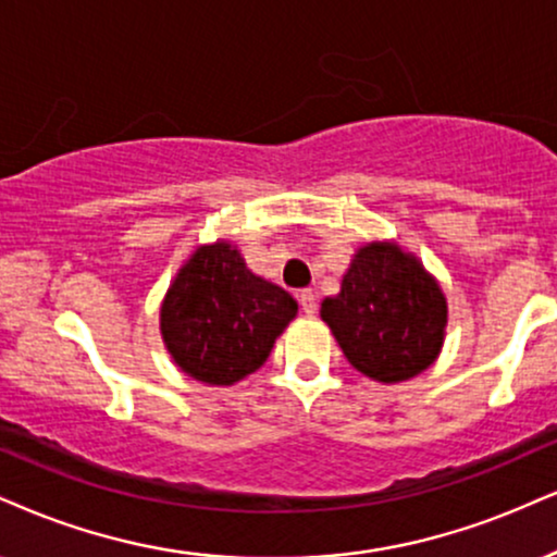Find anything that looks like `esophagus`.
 Wrapping results in <instances>:
<instances>
[{"label": "esophagus", "mask_w": 557, "mask_h": 557, "mask_svg": "<svg viewBox=\"0 0 557 557\" xmlns=\"http://www.w3.org/2000/svg\"><path fill=\"white\" fill-rule=\"evenodd\" d=\"M297 299H299V305H301V312L305 314H312L318 312V297H314V292L312 289H305V292H299L297 294Z\"/></svg>", "instance_id": "esophagus-1"}]
</instances>
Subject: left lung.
<instances>
[{
	"instance_id": "obj_1",
	"label": "left lung",
	"mask_w": 557,
	"mask_h": 557,
	"mask_svg": "<svg viewBox=\"0 0 557 557\" xmlns=\"http://www.w3.org/2000/svg\"><path fill=\"white\" fill-rule=\"evenodd\" d=\"M320 318L354 369L393 384L436 361L446 299L416 256L393 243H369L356 250L338 297L322 301Z\"/></svg>"
}]
</instances>
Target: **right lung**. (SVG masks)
<instances>
[{
	"mask_svg": "<svg viewBox=\"0 0 557 557\" xmlns=\"http://www.w3.org/2000/svg\"><path fill=\"white\" fill-rule=\"evenodd\" d=\"M297 318L289 292L256 276L235 245H201L177 271L160 310L170 356L203 384H235L260 369Z\"/></svg>",
	"mask_w": 557,
	"mask_h": 557,
	"instance_id": "1",
	"label": "right lung"
}]
</instances>
